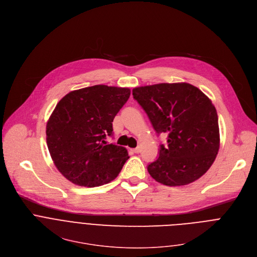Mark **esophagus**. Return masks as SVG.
I'll list each match as a JSON object with an SVG mask.
<instances>
[{
	"label": "esophagus",
	"mask_w": 257,
	"mask_h": 257,
	"mask_svg": "<svg viewBox=\"0 0 257 257\" xmlns=\"http://www.w3.org/2000/svg\"><path fill=\"white\" fill-rule=\"evenodd\" d=\"M132 151L134 152V153H139L140 152V148L139 147H136V148H133L132 149Z\"/></svg>",
	"instance_id": "esophagus-1"
}]
</instances>
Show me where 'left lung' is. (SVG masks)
Masks as SVG:
<instances>
[{
    "label": "left lung",
    "instance_id": "8db88e82",
    "mask_svg": "<svg viewBox=\"0 0 257 257\" xmlns=\"http://www.w3.org/2000/svg\"><path fill=\"white\" fill-rule=\"evenodd\" d=\"M155 132L167 134L158 158L147 166L158 183L186 186L203 175L220 147L218 115L212 101L188 82L156 83L132 90Z\"/></svg>",
    "mask_w": 257,
    "mask_h": 257
}]
</instances>
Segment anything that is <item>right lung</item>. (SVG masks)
Returning a JSON list of instances; mask_svg holds the SVG:
<instances>
[{"label":"right lung","instance_id":"obj_1","mask_svg":"<svg viewBox=\"0 0 257 257\" xmlns=\"http://www.w3.org/2000/svg\"><path fill=\"white\" fill-rule=\"evenodd\" d=\"M130 93L128 88L97 84L71 91L57 103L46 124V142L66 180L93 188L117 178L128 151L105 138L112 135V122Z\"/></svg>","mask_w":257,"mask_h":257}]
</instances>
